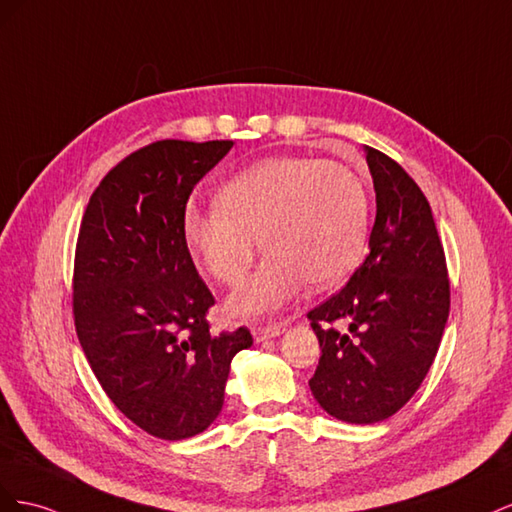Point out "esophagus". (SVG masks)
Returning a JSON list of instances; mask_svg holds the SVG:
<instances>
[{
    "label": "esophagus",
    "instance_id": "34e87169",
    "mask_svg": "<svg viewBox=\"0 0 512 512\" xmlns=\"http://www.w3.org/2000/svg\"><path fill=\"white\" fill-rule=\"evenodd\" d=\"M284 329H286V322H273V324H267V327H252V335L256 342H265V339L282 335Z\"/></svg>",
    "mask_w": 512,
    "mask_h": 512
}]
</instances>
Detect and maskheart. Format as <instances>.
Listing matches in <instances>:
<instances>
[{
    "instance_id": "heart-1",
    "label": "heart",
    "mask_w": 512,
    "mask_h": 512,
    "mask_svg": "<svg viewBox=\"0 0 512 512\" xmlns=\"http://www.w3.org/2000/svg\"><path fill=\"white\" fill-rule=\"evenodd\" d=\"M369 203L361 177L346 164L280 156L230 177L218 207L190 205L183 237L215 280L235 286L254 258V275L228 301L232 316H265L284 307L303 282L333 286L361 260Z\"/></svg>"
}]
</instances>
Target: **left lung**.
<instances>
[{"label":"left lung","mask_w":512,"mask_h":512,"mask_svg":"<svg viewBox=\"0 0 512 512\" xmlns=\"http://www.w3.org/2000/svg\"><path fill=\"white\" fill-rule=\"evenodd\" d=\"M365 158L376 190L369 254L348 284L307 318L322 354L309 380L339 421L380 423L404 408L436 359L451 307L444 247L425 194L374 147ZM337 323H346L344 332Z\"/></svg>","instance_id":"left-lung-1"}]
</instances>
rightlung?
<instances>
[{"mask_svg":"<svg viewBox=\"0 0 512 512\" xmlns=\"http://www.w3.org/2000/svg\"><path fill=\"white\" fill-rule=\"evenodd\" d=\"M232 141H158L121 160L85 209L74 256L76 335L108 395L162 440L205 431L224 406L245 327L209 331L211 290L183 237L194 185Z\"/></svg>","mask_w":512,"mask_h":512,"instance_id":"obj_1","label":"right lung"}]
</instances>
